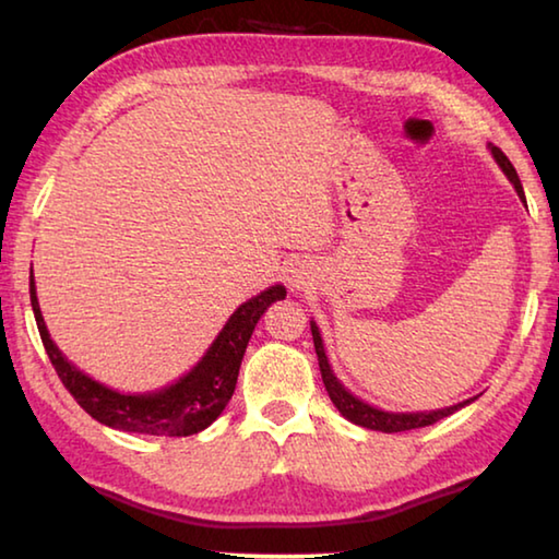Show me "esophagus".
Segmentation results:
<instances>
[{"label":"esophagus","mask_w":559,"mask_h":559,"mask_svg":"<svg viewBox=\"0 0 559 559\" xmlns=\"http://www.w3.org/2000/svg\"><path fill=\"white\" fill-rule=\"evenodd\" d=\"M313 278H316L313 266H310V263H306V261L290 263V269H288V273H286V281H288V286H290L293 290H306V288H310V286H313Z\"/></svg>","instance_id":"esophagus-1"}]
</instances>
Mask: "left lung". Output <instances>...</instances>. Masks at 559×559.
I'll use <instances>...</instances> for the list:
<instances>
[{
	"label": "left lung",
	"mask_w": 559,
	"mask_h": 559,
	"mask_svg": "<svg viewBox=\"0 0 559 559\" xmlns=\"http://www.w3.org/2000/svg\"><path fill=\"white\" fill-rule=\"evenodd\" d=\"M488 153H490V157L496 159V165L500 167V173L508 177V182L515 187L520 202L525 204L523 185H520V177L515 173V167L510 165V159L503 155V150L496 147L493 143H488ZM310 333H313V345H316L320 374H323V384H325V390H328L330 402L335 404V409L343 414L347 421L357 424V427H365V429H372V431H384V433H396V431H409V429L429 427V424L439 421V419H443V416H449L453 412L463 409V406H468L473 400H478V396H473V400L459 402V404H453V406H443V409H429V412H386V409H380V406H374L370 402L359 400L357 394L349 392L347 386L337 380V374L333 372V365H330V359L325 355V343H323V335H320V328H318L316 320H310Z\"/></svg>",
	"instance_id": "1"
}]
</instances>
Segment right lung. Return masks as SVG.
<instances>
[{
    "mask_svg": "<svg viewBox=\"0 0 559 559\" xmlns=\"http://www.w3.org/2000/svg\"><path fill=\"white\" fill-rule=\"evenodd\" d=\"M32 310L39 325L41 343L46 347L56 374L61 377L66 390L86 409L93 419L110 429L130 433H150V437H192L219 419L236 390V377L253 335V328L271 302L286 298V286H269L259 296L249 298L234 310L214 343L206 347L200 362L185 372L173 384L155 392H120L93 380L79 370L49 335L44 323L39 298H36L34 271L29 276Z\"/></svg>",
    "mask_w": 559,
    "mask_h": 559,
    "instance_id": "obj_1",
    "label": "right lung"
}]
</instances>
